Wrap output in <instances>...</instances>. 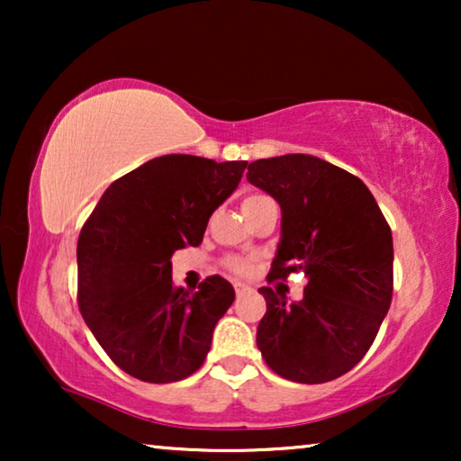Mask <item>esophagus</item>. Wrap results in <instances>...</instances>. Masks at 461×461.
<instances>
[{"instance_id":"esophagus-1","label":"esophagus","mask_w":461,"mask_h":461,"mask_svg":"<svg viewBox=\"0 0 461 461\" xmlns=\"http://www.w3.org/2000/svg\"><path fill=\"white\" fill-rule=\"evenodd\" d=\"M251 292V287L249 285H243V283H237L235 285V294H237V298H243L245 294H249Z\"/></svg>"}]
</instances>
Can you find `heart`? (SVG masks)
Returning <instances> with one entry per match:
<instances>
[{"label": "heart", "mask_w": 461, "mask_h": 461, "mask_svg": "<svg viewBox=\"0 0 461 461\" xmlns=\"http://www.w3.org/2000/svg\"><path fill=\"white\" fill-rule=\"evenodd\" d=\"M258 197H264V194H251V197L243 201V203H248V201H254ZM226 268H229L230 273L239 275V276H245V275L251 273V262L245 260V258H229V260H226Z\"/></svg>", "instance_id": "b5f03b06"}]
</instances>
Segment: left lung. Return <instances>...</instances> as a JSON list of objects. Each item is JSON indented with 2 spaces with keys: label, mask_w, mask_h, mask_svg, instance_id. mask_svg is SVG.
<instances>
[{
  "label": "left lung",
  "mask_w": 461,
  "mask_h": 461,
  "mask_svg": "<svg viewBox=\"0 0 461 461\" xmlns=\"http://www.w3.org/2000/svg\"><path fill=\"white\" fill-rule=\"evenodd\" d=\"M248 180L281 205V241L268 281L304 273V298L262 287L256 342L275 374L323 384L374 344L393 300V232L374 194L346 169L312 155L249 163Z\"/></svg>",
  "instance_id": "left-lung-1"
}]
</instances>
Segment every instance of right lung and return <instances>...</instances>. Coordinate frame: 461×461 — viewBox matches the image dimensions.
I'll use <instances>...</instances> for the list:
<instances>
[{
	"label": "right lung",
	"instance_id": "add662e5",
	"mask_svg": "<svg viewBox=\"0 0 461 461\" xmlns=\"http://www.w3.org/2000/svg\"><path fill=\"white\" fill-rule=\"evenodd\" d=\"M248 161L155 157L106 188L77 241V300L111 361L150 384L203 365L213 327L235 300L220 275L197 292L172 283V254L203 241L207 220L241 182Z\"/></svg>",
	"mask_w": 461,
	"mask_h": 461
}]
</instances>
